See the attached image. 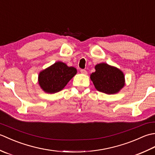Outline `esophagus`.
Returning <instances> with one entry per match:
<instances>
[{
	"instance_id": "34e87169",
	"label": "esophagus",
	"mask_w": 155,
	"mask_h": 155,
	"mask_svg": "<svg viewBox=\"0 0 155 155\" xmlns=\"http://www.w3.org/2000/svg\"><path fill=\"white\" fill-rule=\"evenodd\" d=\"M81 72L82 74H87V71L85 70V69H81Z\"/></svg>"
}]
</instances>
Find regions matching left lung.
<instances>
[{
  "mask_svg": "<svg viewBox=\"0 0 155 155\" xmlns=\"http://www.w3.org/2000/svg\"><path fill=\"white\" fill-rule=\"evenodd\" d=\"M95 71L91 74L97 90L108 94L118 93L124 85V76L119 69L106 63L95 66Z\"/></svg>",
  "mask_w": 155,
  "mask_h": 155,
  "instance_id": "left-lung-1",
  "label": "left lung"
}]
</instances>
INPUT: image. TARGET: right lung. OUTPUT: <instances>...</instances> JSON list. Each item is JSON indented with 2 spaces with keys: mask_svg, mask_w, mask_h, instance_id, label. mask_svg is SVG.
Returning <instances> with one entry per match:
<instances>
[{
  "mask_svg": "<svg viewBox=\"0 0 155 155\" xmlns=\"http://www.w3.org/2000/svg\"><path fill=\"white\" fill-rule=\"evenodd\" d=\"M76 74L77 69L75 68L68 67L63 62H57L40 72L38 83L46 93H58Z\"/></svg>",
  "mask_w": 155,
  "mask_h": 155,
  "instance_id": "1",
  "label": "right lung"
}]
</instances>
